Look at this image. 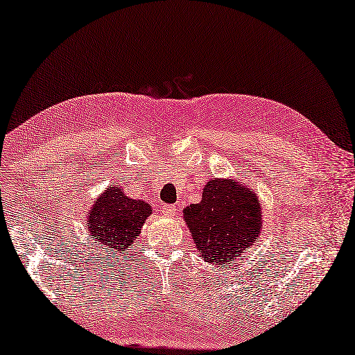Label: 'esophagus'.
<instances>
[{
    "label": "esophagus",
    "instance_id": "obj_1",
    "mask_svg": "<svg viewBox=\"0 0 355 355\" xmlns=\"http://www.w3.org/2000/svg\"><path fill=\"white\" fill-rule=\"evenodd\" d=\"M162 212L167 215V217H175L176 212H178V206L176 205H167L162 207Z\"/></svg>",
    "mask_w": 355,
    "mask_h": 355
}]
</instances>
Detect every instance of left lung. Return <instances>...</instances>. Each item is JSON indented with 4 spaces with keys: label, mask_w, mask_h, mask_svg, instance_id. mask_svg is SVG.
Returning a JSON list of instances; mask_svg holds the SVG:
<instances>
[{
    "label": "left lung",
    "mask_w": 355,
    "mask_h": 355,
    "mask_svg": "<svg viewBox=\"0 0 355 355\" xmlns=\"http://www.w3.org/2000/svg\"><path fill=\"white\" fill-rule=\"evenodd\" d=\"M196 247L206 262L227 265L257 243L262 232V206L243 182L214 178L202 200L184 209Z\"/></svg>",
    "instance_id": "8db88e82"
}]
</instances>
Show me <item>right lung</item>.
<instances>
[{"label":"right lung","instance_id":"1","mask_svg":"<svg viewBox=\"0 0 355 355\" xmlns=\"http://www.w3.org/2000/svg\"><path fill=\"white\" fill-rule=\"evenodd\" d=\"M150 214L149 203L126 196L123 188L110 185L87 212L85 227L89 235L98 241V245L108 248L110 254L125 253L141 233L143 224Z\"/></svg>","mask_w":355,"mask_h":355}]
</instances>
